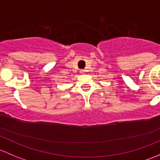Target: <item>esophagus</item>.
<instances>
[{
    "label": "esophagus",
    "instance_id": "esophagus-1",
    "mask_svg": "<svg viewBox=\"0 0 160 160\" xmlns=\"http://www.w3.org/2000/svg\"><path fill=\"white\" fill-rule=\"evenodd\" d=\"M80 73H82V74L85 73V70H80Z\"/></svg>",
    "mask_w": 160,
    "mask_h": 160
}]
</instances>
